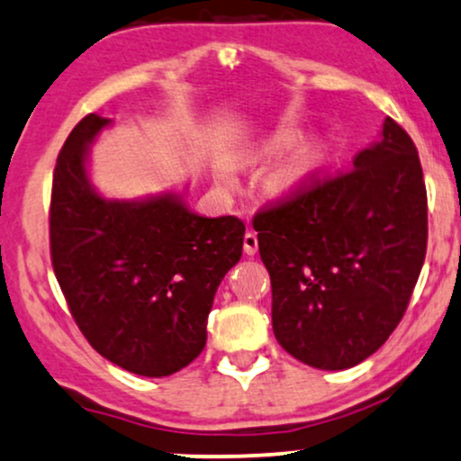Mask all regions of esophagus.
<instances>
[{
	"label": "esophagus",
	"instance_id": "esophagus-1",
	"mask_svg": "<svg viewBox=\"0 0 461 461\" xmlns=\"http://www.w3.org/2000/svg\"><path fill=\"white\" fill-rule=\"evenodd\" d=\"M258 250V237L254 230H248L246 235H243V252L248 254V257H254Z\"/></svg>",
	"mask_w": 461,
	"mask_h": 461
}]
</instances>
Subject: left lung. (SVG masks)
I'll list each match as a JSON object with an SVG mask.
<instances>
[{"label":"left lung","instance_id":"left-lung-1","mask_svg":"<svg viewBox=\"0 0 461 461\" xmlns=\"http://www.w3.org/2000/svg\"><path fill=\"white\" fill-rule=\"evenodd\" d=\"M276 340L321 371L356 366L399 326L427 252V189L405 129L337 175H311L252 220Z\"/></svg>","mask_w":461,"mask_h":461}]
</instances>
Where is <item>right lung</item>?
I'll use <instances>...</instances> for the list:
<instances>
[{
  "label": "right lung",
  "instance_id": "obj_1",
  "mask_svg": "<svg viewBox=\"0 0 461 461\" xmlns=\"http://www.w3.org/2000/svg\"><path fill=\"white\" fill-rule=\"evenodd\" d=\"M110 118L88 113L59 150L49 209L51 265L70 315L103 358L144 377L181 371L207 343V317L241 258L246 224L203 218L181 196L107 200L86 172Z\"/></svg>",
  "mask_w": 461,
  "mask_h": 461
}]
</instances>
